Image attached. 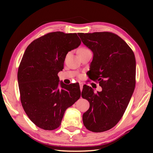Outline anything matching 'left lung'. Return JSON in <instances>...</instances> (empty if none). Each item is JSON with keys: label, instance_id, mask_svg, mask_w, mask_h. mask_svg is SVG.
Instances as JSON below:
<instances>
[{"label": "left lung", "instance_id": "left-lung-1", "mask_svg": "<svg viewBox=\"0 0 153 153\" xmlns=\"http://www.w3.org/2000/svg\"><path fill=\"white\" fill-rule=\"evenodd\" d=\"M77 48L63 32H52L31 42L18 72L20 100L35 125L54 130L61 124L66 110L79 99V83L60 82L67 53Z\"/></svg>", "mask_w": 153, "mask_h": 153}]
</instances>
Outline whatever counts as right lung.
Segmentation results:
<instances>
[{"mask_svg":"<svg viewBox=\"0 0 153 153\" xmlns=\"http://www.w3.org/2000/svg\"><path fill=\"white\" fill-rule=\"evenodd\" d=\"M90 34L84 43L93 53L87 74L102 89L82 95L90 105L83 122L88 130L98 133L114 127L124 114L135 89L136 62L134 52L118 35Z\"/></svg>","mask_w":153,"mask_h":153,"instance_id":"add662e5","label":"right lung"}]
</instances>
